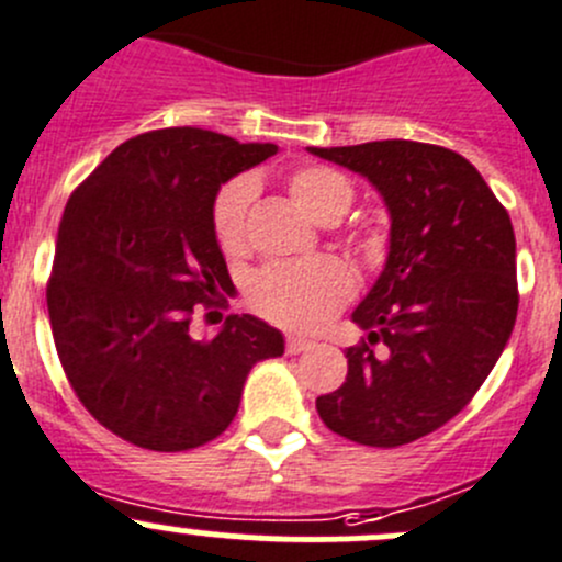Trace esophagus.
Listing matches in <instances>:
<instances>
[{
  "label": "esophagus",
  "instance_id": "34e87169",
  "mask_svg": "<svg viewBox=\"0 0 562 562\" xmlns=\"http://www.w3.org/2000/svg\"><path fill=\"white\" fill-rule=\"evenodd\" d=\"M307 348H313V339L299 337V334H288V337H285V350L291 356L302 353V350H307Z\"/></svg>",
  "mask_w": 562,
  "mask_h": 562
}]
</instances>
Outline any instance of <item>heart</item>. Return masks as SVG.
I'll return each mask as SVG.
<instances>
[{
    "label": "heart",
    "instance_id": "1",
    "mask_svg": "<svg viewBox=\"0 0 562 562\" xmlns=\"http://www.w3.org/2000/svg\"><path fill=\"white\" fill-rule=\"evenodd\" d=\"M288 195L317 223H337L353 203V184L326 166H302L288 173ZM255 184L249 176L225 181L212 201V234L225 255L247 245V212ZM353 293L350 271L334 258L277 260L249 277V304L260 315L293 328H313L328 321Z\"/></svg>",
    "mask_w": 562,
    "mask_h": 562
}]
</instances>
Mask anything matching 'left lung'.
<instances>
[{"label": "left lung", "instance_id": "obj_1", "mask_svg": "<svg viewBox=\"0 0 562 562\" xmlns=\"http://www.w3.org/2000/svg\"><path fill=\"white\" fill-rule=\"evenodd\" d=\"M310 151L364 176L391 217L386 266L350 315L367 339L345 350L348 378L317 396V416L353 443H413L473 400L512 337V217L481 173L443 146L372 140Z\"/></svg>", "mask_w": 562, "mask_h": 562}]
</instances>
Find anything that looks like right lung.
Returning a JSON list of instances; mask_svg holds the SVG:
<instances>
[{"instance_id":"right-lung-1","label":"right lung","mask_w":562,"mask_h":562,"mask_svg":"<svg viewBox=\"0 0 562 562\" xmlns=\"http://www.w3.org/2000/svg\"><path fill=\"white\" fill-rule=\"evenodd\" d=\"M277 155L198 127L135 135L67 201L48 280V317L65 375L89 413L127 443L187 451L228 429L258 361L285 339L255 315L214 337L192 310L223 304L231 282L212 234V201L236 173Z\"/></svg>"}]
</instances>
